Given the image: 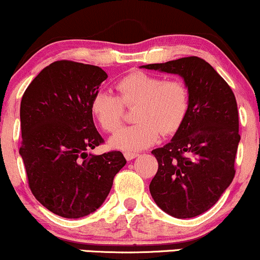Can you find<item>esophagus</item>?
Segmentation results:
<instances>
[{
	"instance_id": "esophagus-1",
	"label": "esophagus",
	"mask_w": 260,
	"mask_h": 260,
	"mask_svg": "<svg viewBox=\"0 0 260 260\" xmlns=\"http://www.w3.org/2000/svg\"><path fill=\"white\" fill-rule=\"evenodd\" d=\"M139 153H136V152H125L124 153V157L126 158V160H131L134 159V158H136Z\"/></svg>"
}]
</instances>
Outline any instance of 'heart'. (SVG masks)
<instances>
[{
    "instance_id": "heart-1",
    "label": "heart",
    "mask_w": 260,
    "mask_h": 260,
    "mask_svg": "<svg viewBox=\"0 0 260 260\" xmlns=\"http://www.w3.org/2000/svg\"><path fill=\"white\" fill-rule=\"evenodd\" d=\"M118 96L106 91L93 94L90 112L106 133H115L123 123L125 108L135 107L136 124L123 127L112 137V147L133 152L157 141L159 134H175L187 115L190 92L178 79L164 80L159 75L135 70L115 84Z\"/></svg>"
}]
</instances>
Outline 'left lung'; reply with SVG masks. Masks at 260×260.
Returning <instances> with one entry per match:
<instances>
[{
    "mask_svg": "<svg viewBox=\"0 0 260 260\" xmlns=\"http://www.w3.org/2000/svg\"><path fill=\"white\" fill-rule=\"evenodd\" d=\"M142 67L181 75L190 92L181 127L168 145L152 151L158 170L149 192L168 214L193 218L218 202L236 173L241 139L236 99L228 82L200 57Z\"/></svg>",
    "mask_w": 260,
    "mask_h": 260,
    "instance_id": "1",
    "label": "left lung"
}]
</instances>
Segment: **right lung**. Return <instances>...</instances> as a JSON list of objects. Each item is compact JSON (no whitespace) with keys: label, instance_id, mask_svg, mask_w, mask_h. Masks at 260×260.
Returning a JSON list of instances; mask_svg holds the SVG:
<instances>
[{"label":"right lung","instance_id":"1","mask_svg":"<svg viewBox=\"0 0 260 260\" xmlns=\"http://www.w3.org/2000/svg\"><path fill=\"white\" fill-rule=\"evenodd\" d=\"M106 79L100 67L57 60L40 72L21 99L19 153L29 188L42 206L63 218L94 212L126 163L119 151L86 153L105 142L90 102Z\"/></svg>","mask_w":260,"mask_h":260}]
</instances>
